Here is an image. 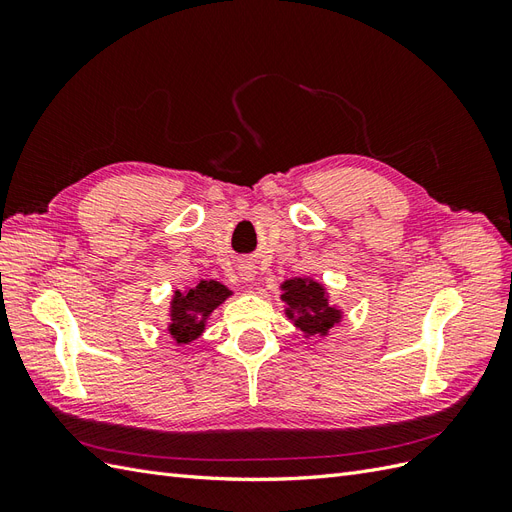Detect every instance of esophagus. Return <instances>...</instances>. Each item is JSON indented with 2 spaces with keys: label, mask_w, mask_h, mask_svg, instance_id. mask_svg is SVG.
<instances>
[{
  "label": "esophagus",
  "mask_w": 512,
  "mask_h": 512,
  "mask_svg": "<svg viewBox=\"0 0 512 512\" xmlns=\"http://www.w3.org/2000/svg\"><path fill=\"white\" fill-rule=\"evenodd\" d=\"M239 275H241L243 282H254L256 269H254V265H250V262H245V265L239 267Z\"/></svg>",
  "instance_id": "obj_1"
}]
</instances>
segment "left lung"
<instances>
[{"mask_svg":"<svg viewBox=\"0 0 512 512\" xmlns=\"http://www.w3.org/2000/svg\"><path fill=\"white\" fill-rule=\"evenodd\" d=\"M286 318L303 337H327L344 320V309L331 301V292L314 277H290L280 284Z\"/></svg>","mask_w":512,"mask_h":512,"instance_id":"1","label":"left lung"}]
</instances>
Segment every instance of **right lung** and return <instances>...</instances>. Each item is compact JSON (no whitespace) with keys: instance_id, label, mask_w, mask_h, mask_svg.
<instances>
[{"instance_id":"1","label":"right lung","mask_w":512,"mask_h":512,"mask_svg":"<svg viewBox=\"0 0 512 512\" xmlns=\"http://www.w3.org/2000/svg\"><path fill=\"white\" fill-rule=\"evenodd\" d=\"M232 290L222 282L200 280L192 288L175 290L168 305V335L177 346H188L205 333L209 316L218 309Z\"/></svg>"}]
</instances>
